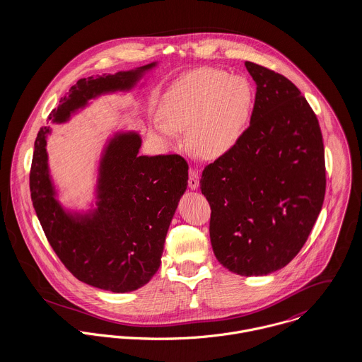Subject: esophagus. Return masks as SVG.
<instances>
[{
  "label": "esophagus",
  "mask_w": 362,
  "mask_h": 362,
  "mask_svg": "<svg viewBox=\"0 0 362 362\" xmlns=\"http://www.w3.org/2000/svg\"><path fill=\"white\" fill-rule=\"evenodd\" d=\"M188 185L191 189H195L198 188L199 185V173L195 167H191L189 168V178H188Z\"/></svg>",
  "instance_id": "34e87169"
}]
</instances>
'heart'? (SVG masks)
<instances>
[{"instance_id": "b5f03b06", "label": "heart", "mask_w": 362, "mask_h": 362, "mask_svg": "<svg viewBox=\"0 0 362 362\" xmlns=\"http://www.w3.org/2000/svg\"><path fill=\"white\" fill-rule=\"evenodd\" d=\"M254 103L251 82L217 68H199L175 81L158 108L160 122L151 128L160 144L177 141L188 132L191 148L216 158L230 152L241 139Z\"/></svg>"}]
</instances>
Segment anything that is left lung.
Masks as SVG:
<instances>
[{"instance_id":"8db88e82","label":"left lung","mask_w":362,"mask_h":362,"mask_svg":"<svg viewBox=\"0 0 362 362\" xmlns=\"http://www.w3.org/2000/svg\"><path fill=\"white\" fill-rule=\"evenodd\" d=\"M245 66L257 83L250 127L204 168L201 191L217 260L237 274L262 276L290 263L310 237L325 199V148L298 88L266 66Z\"/></svg>"}]
</instances>
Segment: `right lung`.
I'll return each instance as SVG.
<instances>
[{"instance_id":"1","label":"right lung","mask_w":362,"mask_h":362,"mask_svg":"<svg viewBox=\"0 0 362 362\" xmlns=\"http://www.w3.org/2000/svg\"><path fill=\"white\" fill-rule=\"evenodd\" d=\"M83 78L61 98L49 119L65 121L98 95L129 89L144 71ZM35 141L29 185L43 231L55 255L81 281L112 293L141 288L155 276L170 221L187 189L188 163L180 155L139 156L138 134L111 139L102 161L99 207L92 217L68 216L54 199L46 135Z\"/></svg>"}]
</instances>
